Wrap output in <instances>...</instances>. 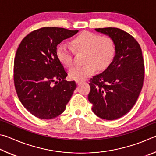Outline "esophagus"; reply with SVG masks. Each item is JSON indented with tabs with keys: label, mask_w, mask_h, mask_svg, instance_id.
I'll return each instance as SVG.
<instances>
[{
	"label": "esophagus",
	"mask_w": 156,
	"mask_h": 156,
	"mask_svg": "<svg viewBox=\"0 0 156 156\" xmlns=\"http://www.w3.org/2000/svg\"><path fill=\"white\" fill-rule=\"evenodd\" d=\"M82 82H83V81H81V80H76V83H77V84H80V83H82Z\"/></svg>",
	"instance_id": "esophagus-1"
}]
</instances>
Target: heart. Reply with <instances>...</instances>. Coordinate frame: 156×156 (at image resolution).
I'll list each match as a JSON object with an SVG mask.
<instances>
[{"mask_svg":"<svg viewBox=\"0 0 156 156\" xmlns=\"http://www.w3.org/2000/svg\"><path fill=\"white\" fill-rule=\"evenodd\" d=\"M70 46L60 44L57 47L58 59L65 67H70L73 62V51L84 52L83 65L72 67L69 72L70 78L80 80L91 76L96 70L102 71L110 65L115 54V43L112 37L84 31L72 38Z\"/></svg>","mask_w":156,"mask_h":156,"instance_id":"1","label":"heart"}]
</instances>
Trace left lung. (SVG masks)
Here are the masks:
<instances>
[{
	"instance_id": "left-lung-1",
	"label": "left lung",
	"mask_w": 156,
	"mask_h": 156,
	"mask_svg": "<svg viewBox=\"0 0 156 156\" xmlns=\"http://www.w3.org/2000/svg\"><path fill=\"white\" fill-rule=\"evenodd\" d=\"M112 37L115 54L105 72L89 80L92 111L105 120L121 118L130 111L143 86L144 64L141 47L131 34L115 27L95 29Z\"/></svg>"
}]
</instances>
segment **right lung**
Returning a JSON list of instances; mask_svg holds the SVG:
<instances>
[{"instance_id": "right-lung-1", "label": "right lung", "mask_w": 156, "mask_h": 156, "mask_svg": "<svg viewBox=\"0 0 156 156\" xmlns=\"http://www.w3.org/2000/svg\"><path fill=\"white\" fill-rule=\"evenodd\" d=\"M78 30L42 27L23 39L16 54L14 82L17 96L29 112L41 119L56 118L64 112L76 88L56 56V47ZM58 80L59 82L56 81Z\"/></svg>"}]
</instances>
